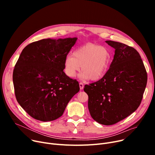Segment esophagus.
Returning a JSON list of instances; mask_svg holds the SVG:
<instances>
[{
  "label": "esophagus",
  "instance_id": "esophagus-1",
  "mask_svg": "<svg viewBox=\"0 0 155 155\" xmlns=\"http://www.w3.org/2000/svg\"><path fill=\"white\" fill-rule=\"evenodd\" d=\"M79 86H80V90H82V89H83L84 87V84L82 83V82H80V83L79 84Z\"/></svg>",
  "mask_w": 155,
  "mask_h": 155
}]
</instances>
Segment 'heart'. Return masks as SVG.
I'll return each mask as SVG.
<instances>
[{"label": "heart", "instance_id": "1", "mask_svg": "<svg viewBox=\"0 0 155 155\" xmlns=\"http://www.w3.org/2000/svg\"><path fill=\"white\" fill-rule=\"evenodd\" d=\"M112 63V54L109 49L93 43H87L79 47L64 58V66L66 74L73 77L80 71L82 79L98 80L108 71Z\"/></svg>", "mask_w": 155, "mask_h": 155}]
</instances>
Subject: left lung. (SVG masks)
Masks as SVG:
<instances>
[{
	"label": "left lung",
	"instance_id": "left-lung-1",
	"mask_svg": "<svg viewBox=\"0 0 155 155\" xmlns=\"http://www.w3.org/2000/svg\"><path fill=\"white\" fill-rule=\"evenodd\" d=\"M115 49L114 59L105 75L84 91L88 96L91 117L99 124L112 125L131 115L140 106L147 84V73L135 49L106 41Z\"/></svg>",
	"mask_w": 155,
	"mask_h": 155
}]
</instances>
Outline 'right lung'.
<instances>
[{
    "mask_svg": "<svg viewBox=\"0 0 155 155\" xmlns=\"http://www.w3.org/2000/svg\"><path fill=\"white\" fill-rule=\"evenodd\" d=\"M77 39H43L22 51L13 71L15 95L34 119L46 122L59 118L79 92L78 82L63 71L64 58Z\"/></svg>",
    "mask_w": 155,
    "mask_h": 155,
    "instance_id": "obj_1",
    "label": "right lung"
}]
</instances>
